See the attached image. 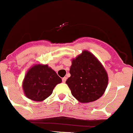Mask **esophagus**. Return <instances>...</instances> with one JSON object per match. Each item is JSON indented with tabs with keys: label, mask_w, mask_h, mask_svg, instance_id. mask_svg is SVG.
Returning a JSON list of instances; mask_svg holds the SVG:
<instances>
[{
	"label": "esophagus",
	"mask_w": 133,
	"mask_h": 133,
	"mask_svg": "<svg viewBox=\"0 0 133 133\" xmlns=\"http://www.w3.org/2000/svg\"><path fill=\"white\" fill-rule=\"evenodd\" d=\"M66 79H67V78L65 77H63L62 78V82H63V83H65V81H66Z\"/></svg>",
	"instance_id": "esophagus-1"
}]
</instances>
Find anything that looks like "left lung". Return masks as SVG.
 Instances as JSON below:
<instances>
[{
  "label": "left lung",
  "mask_w": 133,
  "mask_h": 133,
  "mask_svg": "<svg viewBox=\"0 0 133 133\" xmlns=\"http://www.w3.org/2000/svg\"><path fill=\"white\" fill-rule=\"evenodd\" d=\"M71 76L65 83L71 95L81 103H89L100 98L108 84L107 71L98 58L83 50L73 58L69 69Z\"/></svg>",
  "instance_id": "left-lung-1"
}]
</instances>
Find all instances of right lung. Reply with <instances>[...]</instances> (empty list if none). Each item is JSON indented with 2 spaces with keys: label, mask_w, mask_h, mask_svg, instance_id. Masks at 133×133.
<instances>
[{
  "label": "right lung",
  "mask_w": 133,
  "mask_h": 133,
  "mask_svg": "<svg viewBox=\"0 0 133 133\" xmlns=\"http://www.w3.org/2000/svg\"><path fill=\"white\" fill-rule=\"evenodd\" d=\"M61 83L62 79L48 65L36 64L27 70L22 89L27 98L42 102L50 96L54 87Z\"/></svg>",
  "instance_id": "1"
}]
</instances>
